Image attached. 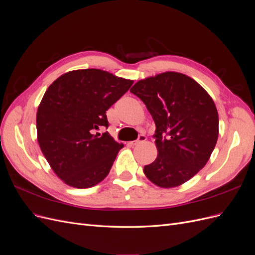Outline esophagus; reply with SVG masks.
Returning a JSON list of instances; mask_svg holds the SVG:
<instances>
[{"mask_svg": "<svg viewBox=\"0 0 255 255\" xmlns=\"http://www.w3.org/2000/svg\"><path fill=\"white\" fill-rule=\"evenodd\" d=\"M145 140H146V137H145L144 135H140L139 137H138L137 140L129 141V142H128V145H136V144L140 143V142H143V141H145Z\"/></svg>", "mask_w": 255, "mask_h": 255, "instance_id": "34e87169", "label": "esophagus"}]
</instances>
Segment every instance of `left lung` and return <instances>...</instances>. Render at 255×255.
<instances>
[{"mask_svg":"<svg viewBox=\"0 0 255 255\" xmlns=\"http://www.w3.org/2000/svg\"><path fill=\"white\" fill-rule=\"evenodd\" d=\"M145 104L155 122L157 157L143 168L156 186L172 188L206 165L219 134L212 97L195 80L167 71L138 81L129 90Z\"/></svg>","mask_w":255,"mask_h":255,"instance_id":"obj_1","label":"left lung"}]
</instances>
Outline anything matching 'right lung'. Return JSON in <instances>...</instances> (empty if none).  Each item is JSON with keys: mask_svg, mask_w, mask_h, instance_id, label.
I'll return each mask as SVG.
<instances>
[{"mask_svg": "<svg viewBox=\"0 0 255 255\" xmlns=\"http://www.w3.org/2000/svg\"><path fill=\"white\" fill-rule=\"evenodd\" d=\"M134 81L100 69L69 71L54 81L38 106L37 139L52 170L69 186L89 188L110 173L121 148L109 133L106 111Z\"/></svg>", "mask_w": 255, "mask_h": 255, "instance_id": "1", "label": "right lung"}]
</instances>
